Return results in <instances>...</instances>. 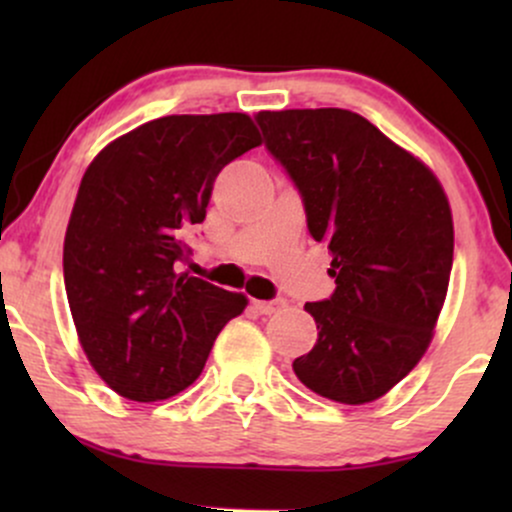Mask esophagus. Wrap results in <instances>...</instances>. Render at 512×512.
I'll return each mask as SVG.
<instances>
[{"instance_id": "34e87169", "label": "esophagus", "mask_w": 512, "mask_h": 512, "mask_svg": "<svg viewBox=\"0 0 512 512\" xmlns=\"http://www.w3.org/2000/svg\"><path fill=\"white\" fill-rule=\"evenodd\" d=\"M286 305V301H281V298H274V301H252V308L257 310L260 315H272L276 310H281Z\"/></svg>"}]
</instances>
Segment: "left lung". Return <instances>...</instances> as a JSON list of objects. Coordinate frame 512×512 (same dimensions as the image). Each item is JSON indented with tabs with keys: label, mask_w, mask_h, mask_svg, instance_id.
<instances>
[{
	"label": "left lung",
	"mask_w": 512,
	"mask_h": 512,
	"mask_svg": "<svg viewBox=\"0 0 512 512\" xmlns=\"http://www.w3.org/2000/svg\"><path fill=\"white\" fill-rule=\"evenodd\" d=\"M255 120L303 199L310 236L330 248L337 284L305 303L320 332L293 370L320 397L373 402L431 344L452 269L448 197L419 158L351 110H264Z\"/></svg>",
	"instance_id": "1"
}]
</instances>
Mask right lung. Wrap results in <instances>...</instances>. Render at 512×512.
Returning a JSON list of instances; mask_svg holds the SVG:
<instances>
[{
  "instance_id": "add662e5",
  "label": "right lung",
  "mask_w": 512,
  "mask_h": 512,
  "mask_svg": "<svg viewBox=\"0 0 512 512\" xmlns=\"http://www.w3.org/2000/svg\"><path fill=\"white\" fill-rule=\"evenodd\" d=\"M260 144L245 113L168 115L105 146L81 178L64 286L88 361L117 395H178L248 305L243 293L182 272V262L216 175Z\"/></svg>"
}]
</instances>
